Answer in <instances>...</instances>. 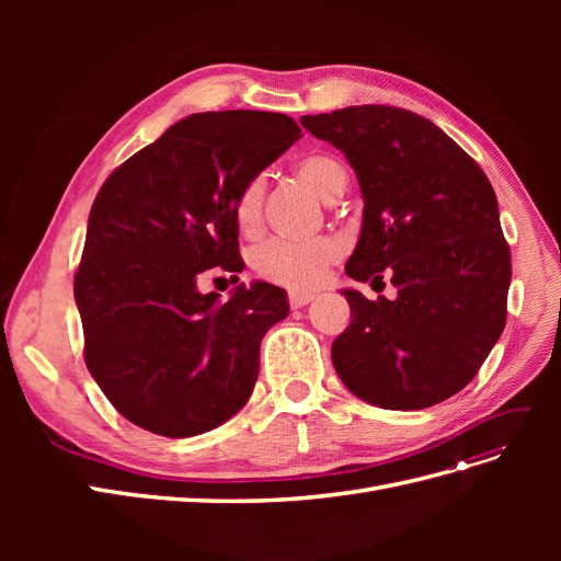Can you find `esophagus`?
<instances>
[{
    "mask_svg": "<svg viewBox=\"0 0 561 561\" xmlns=\"http://www.w3.org/2000/svg\"><path fill=\"white\" fill-rule=\"evenodd\" d=\"M309 301H313V295H309V293H290V307L293 309L307 307Z\"/></svg>",
    "mask_w": 561,
    "mask_h": 561,
    "instance_id": "1",
    "label": "esophagus"
}]
</instances>
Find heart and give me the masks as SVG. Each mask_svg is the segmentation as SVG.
<instances>
[{
  "label": "heart",
  "instance_id": "1",
  "mask_svg": "<svg viewBox=\"0 0 561 561\" xmlns=\"http://www.w3.org/2000/svg\"><path fill=\"white\" fill-rule=\"evenodd\" d=\"M297 175L309 182L316 194L325 201H334L346 192L348 175L346 168L330 154H309L297 161ZM264 206V180L252 178L233 203L236 227L243 233H254L262 225ZM336 241L316 239V241H285L271 239L252 250V271L264 280L290 287V290H309L325 268L339 257Z\"/></svg>",
  "mask_w": 561,
  "mask_h": 561
}]
</instances>
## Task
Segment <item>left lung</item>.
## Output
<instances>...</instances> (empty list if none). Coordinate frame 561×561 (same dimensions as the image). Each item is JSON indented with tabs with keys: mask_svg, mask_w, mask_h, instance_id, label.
<instances>
[{
	"mask_svg": "<svg viewBox=\"0 0 561 561\" xmlns=\"http://www.w3.org/2000/svg\"><path fill=\"white\" fill-rule=\"evenodd\" d=\"M344 151L363 194L346 274L398 287L369 301L342 290L351 325L334 339L339 379L383 410H426L466 388L505 328L511 248L494 186L428 118L388 105L301 116Z\"/></svg>",
	"mask_w": 561,
	"mask_h": 561,
	"instance_id": "left-lung-1",
	"label": "left lung"
}]
</instances>
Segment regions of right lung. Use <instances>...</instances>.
<instances>
[{
  "label": "right lung",
  "mask_w": 561,
  "mask_h": 561,
  "mask_svg": "<svg viewBox=\"0 0 561 561\" xmlns=\"http://www.w3.org/2000/svg\"><path fill=\"white\" fill-rule=\"evenodd\" d=\"M299 133L278 112L192 114L98 192L75 276L83 355L135 426L201 435L252 396L262 336L290 311L285 290L241 283L222 301L198 293V276L243 271L233 203Z\"/></svg>",
  "instance_id": "1"
}]
</instances>
